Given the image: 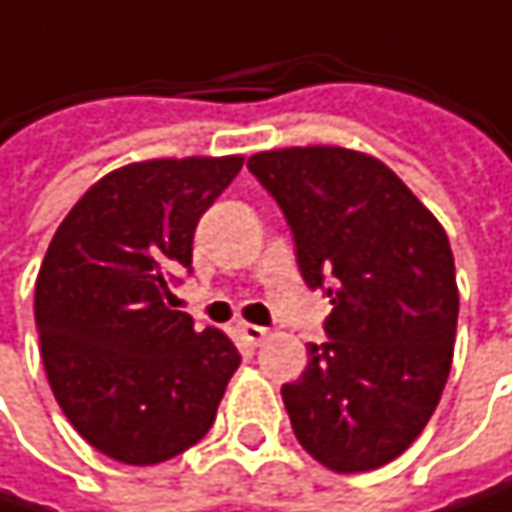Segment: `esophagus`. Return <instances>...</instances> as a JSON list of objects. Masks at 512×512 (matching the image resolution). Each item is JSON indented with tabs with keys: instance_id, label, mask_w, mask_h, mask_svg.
<instances>
[{
	"instance_id": "34e87169",
	"label": "esophagus",
	"mask_w": 512,
	"mask_h": 512,
	"mask_svg": "<svg viewBox=\"0 0 512 512\" xmlns=\"http://www.w3.org/2000/svg\"><path fill=\"white\" fill-rule=\"evenodd\" d=\"M238 331H241V337H244L247 343H253V346H259V343L268 337V331H265V328H259V325H247V322H244Z\"/></svg>"
}]
</instances>
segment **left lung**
Wrapping results in <instances>:
<instances>
[{
  "mask_svg": "<svg viewBox=\"0 0 512 512\" xmlns=\"http://www.w3.org/2000/svg\"><path fill=\"white\" fill-rule=\"evenodd\" d=\"M247 169L283 208L310 289L334 310L328 343L283 384L301 447L331 471L396 459L429 423L450 376L459 289L447 232L379 157L307 145Z\"/></svg>",
  "mask_w": 512,
  "mask_h": 512,
  "instance_id": "left-lung-1",
  "label": "left lung"
}]
</instances>
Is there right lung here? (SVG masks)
Returning <instances> with one entry per match:
<instances>
[{"label":"right lung","mask_w":512,"mask_h":512,"mask_svg":"<svg viewBox=\"0 0 512 512\" xmlns=\"http://www.w3.org/2000/svg\"><path fill=\"white\" fill-rule=\"evenodd\" d=\"M244 157H163L95 181L56 229L35 283L47 382L104 456L157 465L193 447L241 364L232 340L172 310L193 232Z\"/></svg>","instance_id":"add662e5"}]
</instances>
